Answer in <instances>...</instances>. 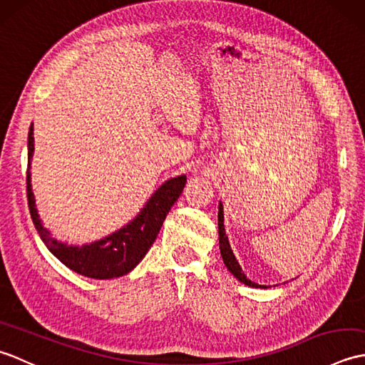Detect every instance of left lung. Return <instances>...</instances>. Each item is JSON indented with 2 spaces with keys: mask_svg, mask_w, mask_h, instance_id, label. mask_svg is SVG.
Segmentation results:
<instances>
[{
  "mask_svg": "<svg viewBox=\"0 0 365 365\" xmlns=\"http://www.w3.org/2000/svg\"><path fill=\"white\" fill-rule=\"evenodd\" d=\"M218 227H220V250H221V255H222V260H224V265L227 267V269L230 271L232 274H234L240 282H243L250 287H262L259 284H255L252 281H250L243 273L242 267H240V263L237 262L234 252L230 250V245H229V238L226 235V230H224V212H222V204H220V212H218Z\"/></svg>",
  "mask_w": 365,
  "mask_h": 365,
  "instance_id": "1",
  "label": "left lung"
}]
</instances>
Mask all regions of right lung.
<instances>
[{"mask_svg": "<svg viewBox=\"0 0 365 365\" xmlns=\"http://www.w3.org/2000/svg\"><path fill=\"white\" fill-rule=\"evenodd\" d=\"M34 152L33 125L29 127L28 133V173H26V196L31 218L34 227L41 235L46 247L64 263L66 267L73 269L75 273L94 277V279H113L130 273L139 262L143 260L147 251L150 250L155 238L166 220L170 207L175 204L178 196L185 188L187 177L180 175L170 178L163 187H160L155 195L145 204L143 212L136 216L133 222L127 227L120 229L115 234L106 237L100 242L86 245L81 247L66 246L54 240L50 232L46 230L36 210L34 195L31 191L29 163Z\"/></svg>", "mask_w": 365, "mask_h": 365, "instance_id": "right-lung-1", "label": "right lung"}]
</instances>
